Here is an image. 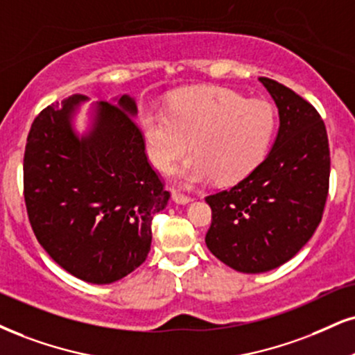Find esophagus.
Listing matches in <instances>:
<instances>
[{"instance_id": "esophagus-1", "label": "esophagus", "mask_w": 355, "mask_h": 355, "mask_svg": "<svg viewBox=\"0 0 355 355\" xmlns=\"http://www.w3.org/2000/svg\"><path fill=\"white\" fill-rule=\"evenodd\" d=\"M173 200H174V202H176V204L186 205V204H189L192 199L189 198V196L181 194V192H178V191H173Z\"/></svg>"}]
</instances>
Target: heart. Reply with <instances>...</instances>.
<instances>
[{
  "instance_id": "heart-1",
  "label": "heart",
  "mask_w": 355,
  "mask_h": 355,
  "mask_svg": "<svg viewBox=\"0 0 355 355\" xmlns=\"http://www.w3.org/2000/svg\"><path fill=\"white\" fill-rule=\"evenodd\" d=\"M277 115L261 98L245 100L237 92L209 87L181 92L168 110L141 115V130L150 161L163 173L191 151L198 155L176 169L181 186L192 187L217 178L235 182L253 173L271 146Z\"/></svg>"
}]
</instances>
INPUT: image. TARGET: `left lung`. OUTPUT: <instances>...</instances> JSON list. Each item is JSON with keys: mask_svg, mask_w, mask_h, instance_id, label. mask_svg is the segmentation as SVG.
Listing matches in <instances>:
<instances>
[{"mask_svg": "<svg viewBox=\"0 0 355 355\" xmlns=\"http://www.w3.org/2000/svg\"><path fill=\"white\" fill-rule=\"evenodd\" d=\"M258 80L278 108L273 146L237 186L205 198L212 209L207 248L242 273L291 260L318 229L329 189V143L316 108L277 80Z\"/></svg>", "mask_w": 355, "mask_h": 355, "instance_id": "left-lung-1", "label": "left lung"}]
</instances>
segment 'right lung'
<instances>
[{"instance_id":"obj_1","label":"right lung","mask_w":355,"mask_h":355,"mask_svg":"<svg viewBox=\"0 0 355 355\" xmlns=\"http://www.w3.org/2000/svg\"><path fill=\"white\" fill-rule=\"evenodd\" d=\"M85 95L52 103L33 121L24 151V200L31 227L49 257L94 284L118 282L146 260L153 216L164 191L148 163L137 100L116 95L90 103L87 128L77 116Z\"/></svg>"}]
</instances>
